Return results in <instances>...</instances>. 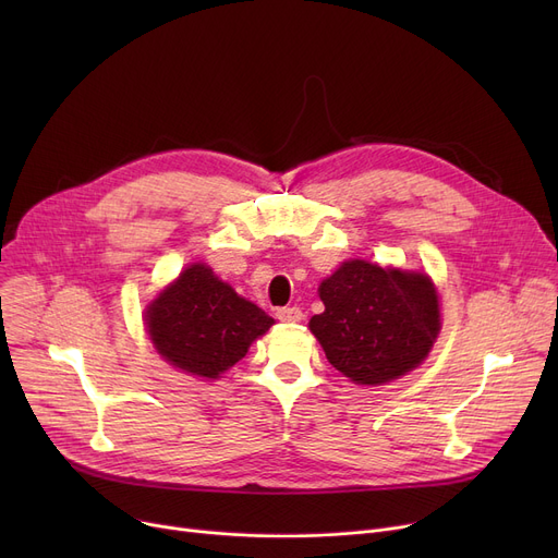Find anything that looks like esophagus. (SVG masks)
<instances>
[{
	"mask_svg": "<svg viewBox=\"0 0 558 558\" xmlns=\"http://www.w3.org/2000/svg\"><path fill=\"white\" fill-rule=\"evenodd\" d=\"M282 324H299V320H303V312L299 307H282L278 310L276 314Z\"/></svg>",
	"mask_w": 558,
	"mask_h": 558,
	"instance_id": "1",
	"label": "esophagus"
}]
</instances>
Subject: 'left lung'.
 I'll use <instances>...</instances> for the list:
<instances>
[{"label": "left lung", "instance_id": "obj_1", "mask_svg": "<svg viewBox=\"0 0 558 558\" xmlns=\"http://www.w3.org/2000/svg\"><path fill=\"white\" fill-rule=\"evenodd\" d=\"M318 296L326 310L310 318V330L355 385H387L414 371L441 332L436 287L421 271L348 259Z\"/></svg>", "mask_w": 558, "mask_h": 558}]
</instances>
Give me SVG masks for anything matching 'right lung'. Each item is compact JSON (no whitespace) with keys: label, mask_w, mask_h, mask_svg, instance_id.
<instances>
[{"label":"right lung","mask_w":558,"mask_h":558,"mask_svg":"<svg viewBox=\"0 0 558 558\" xmlns=\"http://www.w3.org/2000/svg\"><path fill=\"white\" fill-rule=\"evenodd\" d=\"M144 324L171 366L217 379L248 353L274 318L196 262L144 310Z\"/></svg>","instance_id":"right-lung-1"}]
</instances>
